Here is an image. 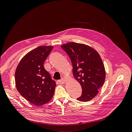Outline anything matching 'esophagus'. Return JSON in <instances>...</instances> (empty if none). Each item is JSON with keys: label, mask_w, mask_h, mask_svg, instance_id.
I'll return each instance as SVG.
<instances>
[{"label": "esophagus", "mask_w": 132, "mask_h": 132, "mask_svg": "<svg viewBox=\"0 0 132 132\" xmlns=\"http://www.w3.org/2000/svg\"><path fill=\"white\" fill-rule=\"evenodd\" d=\"M66 81V80L64 78H62L61 80H59L58 81V82L60 83V84H64V82H65Z\"/></svg>", "instance_id": "esophagus-1"}]
</instances>
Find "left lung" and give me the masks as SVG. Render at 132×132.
<instances>
[{"instance_id":"left-lung-1","label":"left lung","mask_w":132,"mask_h":132,"mask_svg":"<svg viewBox=\"0 0 132 132\" xmlns=\"http://www.w3.org/2000/svg\"><path fill=\"white\" fill-rule=\"evenodd\" d=\"M70 58L73 74L82 87V95L77 98L88 102L99 93L106 78V71L99 53L89 45L70 42L61 45Z\"/></svg>"}]
</instances>
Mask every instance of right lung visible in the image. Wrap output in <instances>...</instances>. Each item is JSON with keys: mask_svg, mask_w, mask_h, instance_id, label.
Segmentation results:
<instances>
[{"mask_svg": "<svg viewBox=\"0 0 132 132\" xmlns=\"http://www.w3.org/2000/svg\"><path fill=\"white\" fill-rule=\"evenodd\" d=\"M52 46H40L26 54L16 67L15 81L16 89L22 96L35 106L47 103L53 97L56 87L44 62Z\"/></svg>", "mask_w": 132, "mask_h": 132, "instance_id": "right-lung-1", "label": "right lung"}]
</instances>
